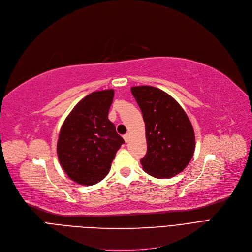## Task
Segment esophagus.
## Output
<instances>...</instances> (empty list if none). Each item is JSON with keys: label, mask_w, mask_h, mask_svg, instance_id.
Instances as JSON below:
<instances>
[{"label": "esophagus", "mask_w": 252, "mask_h": 252, "mask_svg": "<svg viewBox=\"0 0 252 252\" xmlns=\"http://www.w3.org/2000/svg\"><path fill=\"white\" fill-rule=\"evenodd\" d=\"M124 139H125V141H126V142H128V140H129V134H126V135H124Z\"/></svg>", "instance_id": "1"}]
</instances>
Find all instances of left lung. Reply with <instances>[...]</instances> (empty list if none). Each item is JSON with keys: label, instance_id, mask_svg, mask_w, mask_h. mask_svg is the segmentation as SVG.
I'll return each instance as SVG.
<instances>
[{"label": "left lung", "instance_id": "8db88e82", "mask_svg": "<svg viewBox=\"0 0 252 252\" xmlns=\"http://www.w3.org/2000/svg\"><path fill=\"white\" fill-rule=\"evenodd\" d=\"M146 127L147 152L141 164L157 179L173 178L185 169L195 150L194 129L186 112L165 92L151 87L130 88Z\"/></svg>", "mask_w": 252, "mask_h": 252}]
</instances>
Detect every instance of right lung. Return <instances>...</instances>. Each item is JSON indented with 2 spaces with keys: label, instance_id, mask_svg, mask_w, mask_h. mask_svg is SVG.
Segmentation results:
<instances>
[{
  "label": "right lung",
  "instance_id": "obj_1",
  "mask_svg": "<svg viewBox=\"0 0 252 252\" xmlns=\"http://www.w3.org/2000/svg\"><path fill=\"white\" fill-rule=\"evenodd\" d=\"M113 90L93 92L79 101L60 129L59 162L72 181L91 186L109 173L111 162L125 140L108 119Z\"/></svg>",
  "mask_w": 252,
  "mask_h": 252
}]
</instances>
